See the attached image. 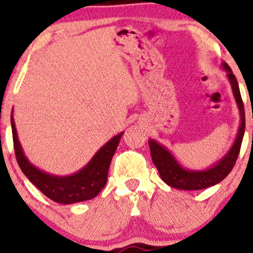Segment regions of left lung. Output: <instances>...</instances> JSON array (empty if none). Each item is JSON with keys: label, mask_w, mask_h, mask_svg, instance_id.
Returning a JSON list of instances; mask_svg holds the SVG:
<instances>
[{"label": "left lung", "mask_w": 253, "mask_h": 253, "mask_svg": "<svg viewBox=\"0 0 253 253\" xmlns=\"http://www.w3.org/2000/svg\"><path fill=\"white\" fill-rule=\"evenodd\" d=\"M222 68L227 71V77L229 83H231L234 98H236L240 113V126L239 130H238L237 139L234 141L233 146L226 153L225 157H222L215 165H213L207 170H187L178 164L175 157L171 155L164 146L159 145L152 139L149 140L152 162L156 165L157 170L161 175V178L168 185L176 188V189L201 190L210 188L211 185H215L231 172L237 162L244 138V132H245V110H244L242 95H240L239 85H238L236 76L232 72L231 68L227 65V63H222Z\"/></svg>", "instance_id": "1"}]
</instances>
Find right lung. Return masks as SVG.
Returning a JSON list of instances; mask_svg holds the SVG:
<instances>
[{"label":"right lung","mask_w":253,"mask_h":253,"mask_svg":"<svg viewBox=\"0 0 253 253\" xmlns=\"http://www.w3.org/2000/svg\"><path fill=\"white\" fill-rule=\"evenodd\" d=\"M10 123L17 164L26 177L42 191L43 195L54 202L70 205V203L94 199L103 189L107 183L110 162L117 151L119 141H120L124 132L119 133L114 138L110 139L106 145H103L95 153L91 161L76 173L70 176H53L39 170L26 158L21 144L17 139L13 112H11Z\"/></svg>","instance_id":"obj_1"}]
</instances>
